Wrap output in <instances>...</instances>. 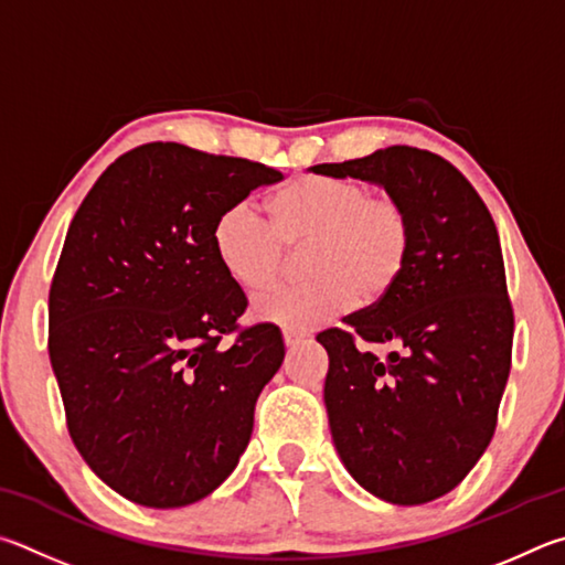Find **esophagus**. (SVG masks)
I'll use <instances>...</instances> for the list:
<instances>
[{
    "label": "esophagus",
    "instance_id": "1",
    "mask_svg": "<svg viewBox=\"0 0 565 565\" xmlns=\"http://www.w3.org/2000/svg\"><path fill=\"white\" fill-rule=\"evenodd\" d=\"M282 342H285V348H288V350H295V348H298V344L302 342V334L285 330V332H282Z\"/></svg>",
    "mask_w": 565,
    "mask_h": 565
}]
</instances>
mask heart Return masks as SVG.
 Returning <instances> with one entry per match:
<instances>
[{
  "label": "heart",
  "mask_w": 565,
  "mask_h": 565,
  "mask_svg": "<svg viewBox=\"0 0 565 565\" xmlns=\"http://www.w3.org/2000/svg\"><path fill=\"white\" fill-rule=\"evenodd\" d=\"M270 223L247 203L227 205L213 223V250L225 275L243 290L270 288L285 275L288 253H305L312 282L275 288L253 300V318L290 332L330 322L358 298H387L407 270L412 221L394 198L372 195L364 183L300 175L275 191Z\"/></svg>",
  "instance_id": "heart-1"
}]
</instances>
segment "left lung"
<instances>
[{
    "instance_id": "obj_1",
    "label": "left lung",
    "mask_w": 565,
    "mask_h": 565,
    "mask_svg": "<svg viewBox=\"0 0 565 565\" xmlns=\"http://www.w3.org/2000/svg\"><path fill=\"white\" fill-rule=\"evenodd\" d=\"M310 171L382 185L409 213L399 282L318 342L330 358L324 407L342 463L377 499L419 507L459 487L497 429L513 342L497 225L467 178L422 148ZM358 341L398 352L380 361Z\"/></svg>"
}]
</instances>
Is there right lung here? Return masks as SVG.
Returning a JSON list of instances; mask_svg holds the SVG:
<instances>
[{
	"label": "right lung",
	"mask_w": 565,
	"mask_h": 565,
	"mask_svg": "<svg viewBox=\"0 0 565 565\" xmlns=\"http://www.w3.org/2000/svg\"><path fill=\"white\" fill-rule=\"evenodd\" d=\"M282 173L146 143L106 168L68 225L49 290V360L74 447L124 499L178 509L231 477L285 358L213 250V223ZM236 332L231 349L220 344Z\"/></svg>",
	"instance_id": "obj_1"
}]
</instances>
